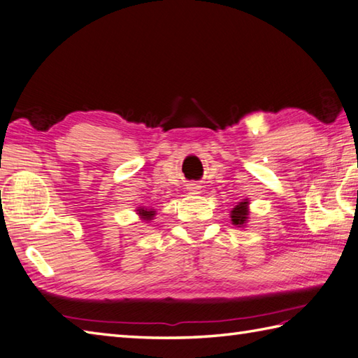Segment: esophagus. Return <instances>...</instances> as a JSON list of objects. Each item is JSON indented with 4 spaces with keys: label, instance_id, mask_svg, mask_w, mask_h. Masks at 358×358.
Listing matches in <instances>:
<instances>
[{
    "label": "esophagus",
    "instance_id": "34e87169",
    "mask_svg": "<svg viewBox=\"0 0 358 358\" xmlns=\"http://www.w3.org/2000/svg\"><path fill=\"white\" fill-rule=\"evenodd\" d=\"M200 189H201V186H199V185H195V183H192V185H189V191H191L192 194H199V192H200Z\"/></svg>",
    "mask_w": 358,
    "mask_h": 358
}]
</instances>
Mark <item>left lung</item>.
<instances>
[{
  "mask_svg": "<svg viewBox=\"0 0 358 358\" xmlns=\"http://www.w3.org/2000/svg\"><path fill=\"white\" fill-rule=\"evenodd\" d=\"M248 215V200H243L239 205H236V208H233V211H231V222H233V225L242 228L245 227V223H247Z\"/></svg>",
  "mask_w": 358,
  "mask_h": 358,
  "instance_id": "left-lung-1",
  "label": "left lung"
}]
</instances>
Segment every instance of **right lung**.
I'll use <instances>...</instances> for the list:
<instances>
[{
    "instance_id": "obj_1",
    "label": "right lung",
    "mask_w": 358,
    "mask_h": 358,
    "mask_svg": "<svg viewBox=\"0 0 358 358\" xmlns=\"http://www.w3.org/2000/svg\"><path fill=\"white\" fill-rule=\"evenodd\" d=\"M136 211H138L139 217H141V219H143L144 222H150V220H153V215H155V211H153V209H147V208H138Z\"/></svg>"
}]
</instances>
